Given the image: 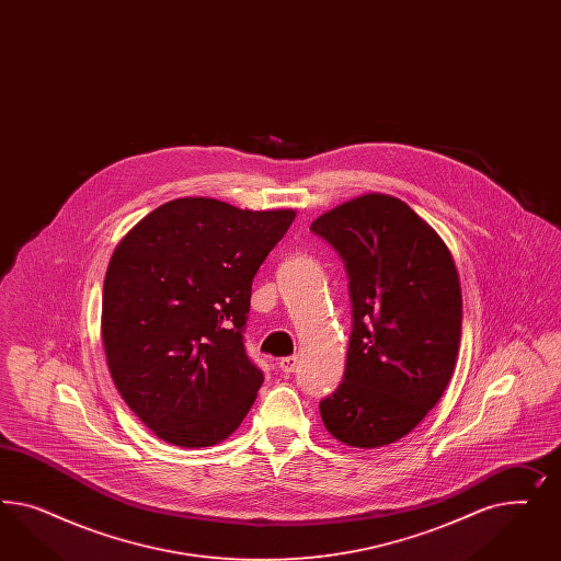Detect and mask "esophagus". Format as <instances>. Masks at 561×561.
Listing matches in <instances>:
<instances>
[{
	"mask_svg": "<svg viewBox=\"0 0 561 561\" xmlns=\"http://www.w3.org/2000/svg\"><path fill=\"white\" fill-rule=\"evenodd\" d=\"M277 366H279V370L282 373H294L296 370V366H298V357L296 356H288V357H282L279 362H277Z\"/></svg>",
	"mask_w": 561,
	"mask_h": 561,
	"instance_id": "1",
	"label": "esophagus"
}]
</instances>
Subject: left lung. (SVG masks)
<instances>
[{
    "label": "left lung",
    "instance_id": "obj_1",
    "mask_svg": "<svg viewBox=\"0 0 561 561\" xmlns=\"http://www.w3.org/2000/svg\"><path fill=\"white\" fill-rule=\"evenodd\" d=\"M345 263L352 335L343 380L321 401L331 436L376 448L409 434L455 373L459 273L442 238L405 202L368 193L312 221Z\"/></svg>",
    "mask_w": 561,
    "mask_h": 561
}]
</instances>
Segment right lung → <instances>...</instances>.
I'll use <instances>...</instances> for the list:
<instances>
[{
    "label": "right lung",
    "mask_w": 561,
    "mask_h": 561,
    "mask_svg": "<svg viewBox=\"0 0 561 561\" xmlns=\"http://www.w3.org/2000/svg\"><path fill=\"white\" fill-rule=\"evenodd\" d=\"M291 209L207 197L156 207L125 234L102 288V343L125 403L158 438L226 440L263 385L244 350L253 277Z\"/></svg>",
    "instance_id": "1"
}]
</instances>
